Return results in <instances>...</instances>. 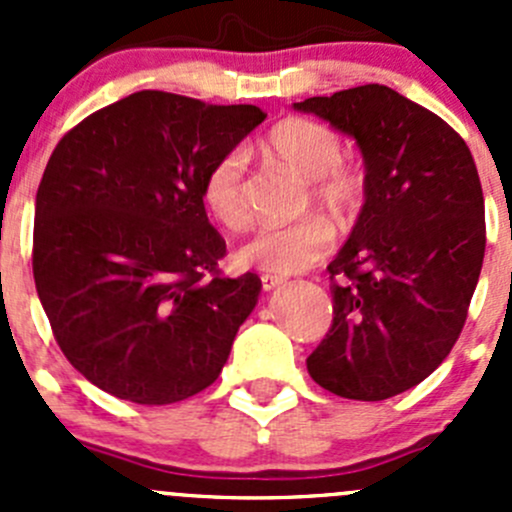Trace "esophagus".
Returning <instances> with one entry per match:
<instances>
[{"label":"esophagus","instance_id":"34e87169","mask_svg":"<svg viewBox=\"0 0 512 512\" xmlns=\"http://www.w3.org/2000/svg\"><path fill=\"white\" fill-rule=\"evenodd\" d=\"M282 285H285V280H282V277L262 275V289H265V292H272V289H277V287H282Z\"/></svg>","mask_w":512,"mask_h":512}]
</instances>
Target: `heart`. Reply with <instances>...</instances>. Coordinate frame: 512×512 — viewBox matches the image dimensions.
<instances>
[{"instance_id": "obj_1", "label": "heart", "mask_w": 512, "mask_h": 512, "mask_svg": "<svg viewBox=\"0 0 512 512\" xmlns=\"http://www.w3.org/2000/svg\"><path fill=\"white\" fill-rule=\"evenodd\" d=\"M262 148L275 163L309 180V195L337 220H352L366 193L364 170L342 160V138L327 123L285 118L267 131ZM203 200L220 223L247 225L250 203L245 193V153L227 151L210 165L203 180ZM334 232L327 220L304 218L287 225H265L240 247V262L272 275H294L329 252Z\"/></svg>"}]
</instances>
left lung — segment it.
Instances as JSON below:
<instances>
[{"instance_id":"obj_1","label":"left lung","mask_w":512,"mask_h":512,"mask_svg":"<svg viewBox=\"0 0 512 512\" xmlns=\"http://www.w3.org/2000/svg\"><path fill=\"white\" fill-rule=\"evenodd\" d=\"M352 136L366 193L329 262L332 329L309 354L322 389L384 401L421 384L456 344L485 252V205L466 141L389 86L294 103Z\"/></svg>"}]
</instances>
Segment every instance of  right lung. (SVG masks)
<instances>
[{
	"label": "right lung",
	"mask_w": 512,
	"mask_h": 512,
	"mask_svg": "<svg viewBox=\"0 0 512 512\" xmlns=\"http://www.w3.org/2000/svg\"><path fill=\"white\" fill-rule=\"evenodd\" d=\"M257 106L138 91L71 128L36 190L34 282L66 359L116 399L163 406L208 389L260 277L218 272L210 165L255 131Z\"/></svg>",
	"instance_id": "1"
}]
</instances>
